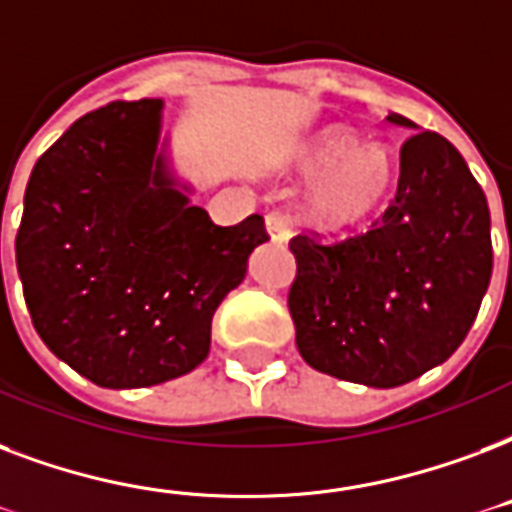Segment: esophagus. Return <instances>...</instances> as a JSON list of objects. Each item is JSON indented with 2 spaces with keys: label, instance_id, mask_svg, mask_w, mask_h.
Segmentation results:
<instances>
[{
  "label": "esophagus",
  "instance_id": "34e87169",
  "mask_svg": "<svg viewBox=\"0 0 512 512\" xmlns=\"http://www.w3.org/2000/svg\"><path fill=\"white\" fill-rule=\"evenodd\" d=\"M265 228L271 233L273 241H287L292 236V220L290 214L271 212L265 217Z\"/></svg>",
  "mask_w": 512,
  "mask_h": 512
}]
</instances>
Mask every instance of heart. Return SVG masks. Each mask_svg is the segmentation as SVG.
Segmentation results:
<instances>
[{"instance_id": "1", "label": "heart", "mask_w": 512, "mask_h": 512, "mask_svg": "<svg viewBox=\"0 0 512 512\" xmlns=\"http://www.w3.org/2000/svg\"><path fill=\"white\" fill-rule=\"evenodd\" d=\"M300 177L317 179L311 217L322 225H349L370 214L397 177V163L386 144H360V136L327 126L300 147Z\"/></svg>"}]
</instances>
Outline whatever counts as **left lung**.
Masks as SVG:
<instances>
[{
  "instance_id": "1",
  "label": "left lung",
  "mask_w": 512,
  "mask_h": 512,
  "mask_svg": "<svg viewBox=\"0 0 512 512\" xmlns=\"http://www.w3.org/2000/svg\"><path fill=\"white\" fill-rule=\"evenodd\" d=\"M389 120L413 126L395 112ZM290 249L300 357L378 389L408 384L459 349L494 263L486 195L435 131L405 139L395 195L368 230L298 233Z\"/></svg>"
}]
</instances>
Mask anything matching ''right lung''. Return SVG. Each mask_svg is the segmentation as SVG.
Returning <instances> with one entry per match:
<instances>
[{"label":"right lung","instance_id":"right-lung-1","mask_svg":"<svg viewBox=\"0 0 512 512\" xmlns=\"http://www.w3.org/2000/svg\"><path fill=\"white\" fill-rule=\"evenodd\" d=\"M161 99L112 101L34 163L15 263L31 325L58 360L109 389L204 362L212 317L268 241L260 214L214 225L163 171Z\"/></svg>","mask_w":512,"mask_h":512}]
</instances>
